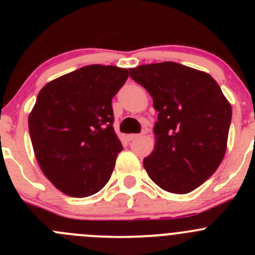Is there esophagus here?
<instances>
[{
	"label": "esophagus",
	"mask_w": 255,
	"mask_h": 255,
	"mask_svg": "<svg viewBox=\"0 0 255 255\" xmlns=\"http://www.w3.org/2000/svg\"><path fill=\"white\" fill-rule=\"evenodd\" d=\"M139 137H140L139 134H128L127 139L128 140H134V139H137V138H139Z\"/></svg>",
	"instance_id": "34e87169"
}]
</instances>
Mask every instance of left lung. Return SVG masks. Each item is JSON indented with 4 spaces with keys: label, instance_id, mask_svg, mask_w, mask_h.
I'll use <instances>...</instances> for the list:
<instances>
[{
    "label": "left lung",
    "instance_id": "left-lung-1",
    "mask_svg": "<svg viewBox=\"0 0 255 255\" xmlns=\"http://www.w3.org/2000/svg\"><path fill=\"white\" fill-rule=\"evenodd\" d=\"M153 97L156 143L143 165L150 179L174 194L192 191L217 170L227 149L232 107L204 71L174 63L129 69Z\"/></svg>",
    "mask_w": 255,
    "mask_h": 255
}]
</instances>
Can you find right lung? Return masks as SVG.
I'll return each instance as SVG.
<instances>
[{"instance_id":"add662e5","label":"right lung","mask_w":255,"mask_h":255,"mask_svg":"<svg viewBox=\"0 0 255 255\" xmlns=\"http://www.w3.org/2000/svg\"><path fill=\"white\" fill-rule=\"evenodd\" d=\"M127 69L87 65L48 82L28 118L35 158L51 184L71 197L99 192L123 149L112 99Z\"/></svg>"}]
</instances>
